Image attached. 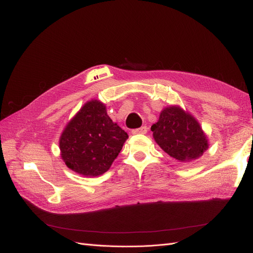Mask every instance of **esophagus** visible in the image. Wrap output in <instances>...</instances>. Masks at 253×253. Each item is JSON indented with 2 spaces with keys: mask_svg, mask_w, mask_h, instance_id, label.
Here are the masks:
<instances>
[{
  "mask_svg": "<svg viewBox=\"0 0 253 253\" xmlns=\"http://www.w3.org/2000/svg\"><path fill=\"white\" fill-rule=\"evenodd\" d=\"M147 132H148V127L147 126H141L139 128L133 129L132 134H145Z\"/></svg>",
  "mask_w": 253,
  "mask_h": 253,
  "instance_id": "esophagus-1",
  "label": "esophagus"
}]
</instances>
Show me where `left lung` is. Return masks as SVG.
Masks as SVG:
<instances>
[{"mask_svg": "<svg viewBox=\"0 0 253 253\" xmlns=\"http://www.w3.org/2000/svg\"><path fill=\"white\" fill-rule=\"evenodd\" d=\"M151 131L163 151L180 163L198 159L209 148V138L200 122L177 104L164 108Z\"/></svg>", "mask_w": 253, "mask_h": 253, "instance_id": "obj_1", "label": "left lung"}]
</instances>
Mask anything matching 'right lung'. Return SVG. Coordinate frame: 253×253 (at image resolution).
<instances>
[{
	"instance_id": "right-lung-1",
	"label": "right lung",
	"mask_w": 253,
	"mask_h": 253,
	"mask_svg": "<svg viewBox=\"0 0 253 253\" xmlns=\"http://www.w3.org/2000/svg\"><path fill=\"white\" fill-rule=\"evenodd\" d=\"M128 135L106 113L98 99L84 103L67 122L59 138L60 156L68 169L84 177L108 171Z\"/></svg>"
}]
</instances>
